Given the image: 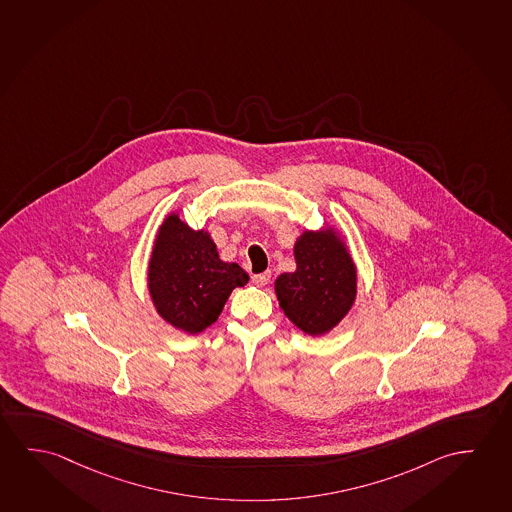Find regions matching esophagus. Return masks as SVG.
<instances>
[{"instance_id": "1", "label": "esophagus", "mask_w": 512, "mask_h": 512, "mask_svg": "<svg viewBox=\"0 0 512 512\" xmlns=\"http://www.w3.org/2000/svg\"><path fill=\"white\" fill-rule=\"evenodd\" d=\"M268 281H270V272H263V274H256V276H252V283L256 284L258 288L267 286Z\"/></svg>"}]
</instances>
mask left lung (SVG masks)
I'll return each mask as SVG.
<instances>
[{
	"label": "left lung",
	"mask_w": 512,
	"mask_h": 512,
	"mask_svg": "<svg viewBox=\"0 0 512 512\" xmlns=\"http://www.w3.org/2000/svg\"><path fill=\"white\" fill-rule=\"evenodd\" d=\"M293 254L295 272H284L274 284L277 301L301 331L322 336L340 324L356 301V265L333 228L304 231Z\"/></svg>",
	"instance_id": "left-lung-1"
}]
</instances>
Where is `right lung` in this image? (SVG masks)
<instances>
[{
    "label": "right lung",
    "mask_w": 512,
    "mask_h": 512,
    "mask_svg": "<svg viewBox=\"0 0 512 512\" xmlns=\"http://www.w3.org/2000/svg\"><path fill=\"white\" fill-rule=\"evenodd\" d=\"M249 276L236 263L219 258L208 231L188 228L178 213L167 215L151 252L147 286L158 315L188 334L210 327L231 292Z\"/></svg>",
    "instance_id": "add662e5"
}]
</instances>
